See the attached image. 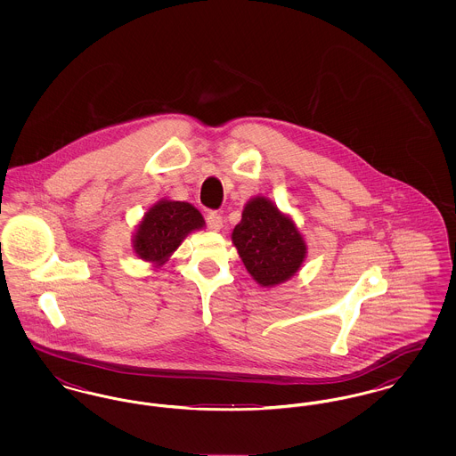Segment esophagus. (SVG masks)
<instances>
[{"label":"esophagus","mask_w":456,"mask_h":456,"mask_svg":"<svg viewBox=\"0 0 456 456\" xmlns=\"http://www.w3.org/2000/svg\"><path fill=\"white\" fill-rule=\"evenodd\" d=\"M207 225L212 231H220L224 225V218L217 212H210V214H207Z\"/></svg>","instance_id":"esophagus-1"}]
</instances>
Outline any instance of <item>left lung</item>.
I'll return each instance as SVG.
<instances>
[{"label":"left lung","mask_w":456,"mask_h":456,"mask_svg":"<svg viewBox=\"0 0 456 456\" xmlns=\"http://www.w3.org/2000/svg\"><path fill=\"white\" fill-rule=\"evenodd\" d=\"M232 242L246 270L263 287L289 281L305 256V242L292 218L263 196L246 203Z\"/></svg>","instance_id":"1"}]
</instances>
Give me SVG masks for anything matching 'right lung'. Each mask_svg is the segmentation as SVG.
Returning a JSON list of instances; mask_svg holds the SVG:
<instances>
[{
  "label": "right lung",
  "instance_id": "add662e5",
  "mask_svg": "<svg viewBox=\"0 0 456 456\" xmlns=\"http://www.w3.org/2000/svg\"><path fill=\"white\" fill-rule=\"evenodd\" d=\"M205 220L186 201H159L140 222L133 239L134 253L145 261L162 265L191 231L201 229Z\"/></svg>",
  "mask_w": 456,
  "mask_h": 456
}]
</instances>
